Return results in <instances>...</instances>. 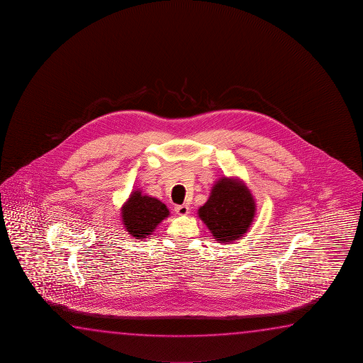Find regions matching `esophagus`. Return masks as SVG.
I'll return each instance as SVG.
<instances>
[{
    "label": "esophagus",
    "instance_id": "esophagus-1",
    "mask_svg": "<svg viewBox=\"0 0 363 363\" xmlns=\"http://www.w3.org/2000/svg\"><path fill=\"white\" fill-rule=\"evenodd\" d=\"M175 212L180 216H185L189 213V207L186 204H179L175 206Z\"/></svg>",
    "mask_w": 363,
    "mask_h": 363
}]
</instances>
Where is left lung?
I'll list each match as a JSON object with an SVG mask.
<instances>
[{
    "label": "left lung",
    "instance_id": "1",
    "mask_svg": "<svg viewBox=\"0 0 363 363\" xmlns=\"http://www.w3.org/2000/svg\"><path fill=\"white\" fill-rule=\"evenodd\" d=\"M255 203L250 191L238 180L223 178L213 185L208 201L198 215L220 242H230L245 234L252 225Z\"/></svg>",
    "mask_w": 363,
    "mask_h": 363
}]
</instances>
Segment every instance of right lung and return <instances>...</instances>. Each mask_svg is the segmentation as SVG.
Returning <instances> with one entry per match:
<instances>
[{
    "label": "right lung",
    "mask_w": 363,
    "mask_h": 363,
    "mask_svg": "<svg viewBox=\"0 0 363 363\" xmlns=\"http://www.w3.org/2000/svg\"><path fill=\"white\" fill-rule=\"evenodd\" d=\"M169 216L165 204L156 198L142 196L135 191L122 208L124 228L137 239H145L154 233L156 226Z\"/></svg>",
    "instance_id": "1"
}]
</instances>
